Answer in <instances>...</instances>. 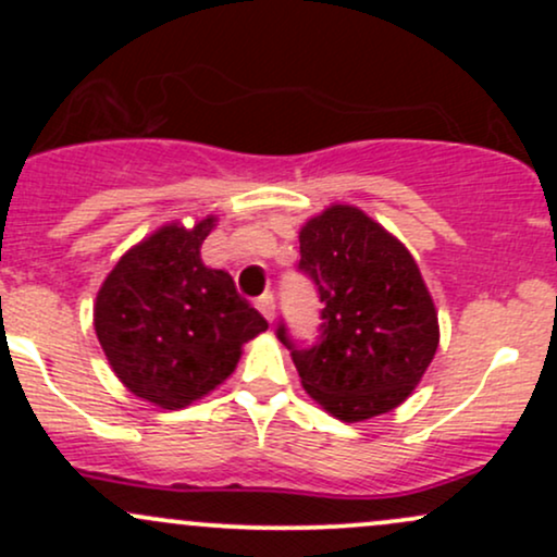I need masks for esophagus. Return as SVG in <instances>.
Returning a JSON list of instances; mask_svg holds the SVG:
<instances>
[{
	"label": "esophagus",
	"instance_id": "esophagus-1",
	"mask_svg": "<svg viewBox=\"0 0 557 557\" xmlns=\"http://www.w3.org/2000/svg\"><path fill=\"white\" fill-rule=\"evenodd\" d=\"M257 309L261 311V314H264L267 322H272V319H274V296H272V293H264V296L257 298Z\"/></svg>",
	"mask_w": 557,
	"mask_h": 557
}]
</instances>
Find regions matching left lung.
I'll return each mask as SVG.
<instances>
[{
    "label": "left lung",
    "mask_w": 557,
    "mask_h": 557,
    "mask_svg": "<svg viewBox=\"0 0 557 557\" xmlns=\"http://www.w3.org/2000/svg\"><path fill=\"white\" fill-rule=\"evenodd\" d=\"M317 285L319 335L290 337L306 393L343 421L393 411L411 395L440 343L437 311L411 253L356 207H330L300 230V261Z\"/></svg>",
    "instance_id": "left-lung-1"
}]
</instances>
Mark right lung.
<instances>
[{"label": "right lung", "mask_w": 557, "mask_h": 557, "mask_svg": "<svg viewBox=\"0 0 557 557\" xmlns=\"http://www.w3.org/2000/svg\"><path fill=\"white\" fill-rule=\"evenodd\" d=\"M214 216L194 230L168 225L117 261L96 296L94 327L120 382L159 408H185L225 382L240 345L267 319L209 270L201 243Z\"/></svg>", "instance_id": "add662e5"}]
</instances>
